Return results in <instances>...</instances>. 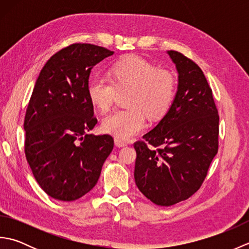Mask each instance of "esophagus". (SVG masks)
Here are the masks:
<instances>
[{
  "label": "esophagus",
  "mask_w": 249,
  "mask_h": 249,
  "mask_svg": "<svg viewBox=\"0 0 249 249\" xmlns=\"http://www.w3.org/2000/svg\"><path fill=\"white\" fill-rule=\"evenodd\" d=\"M114 143H115L116 146H119V147H123V146L127 145V142H125V141H123L122 139H119V138L114 139Z\"/></svg>",
  "instance_id": "34e87169"
}]
</instances>
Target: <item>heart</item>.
<instances>
[{
	"label": "heart",
	"mask_w": 249,
	"mask_h": 249,
	"mask_svg": "<svg viewBox=\"0 0 249 249\" xmlns=\"http://www.w3.org/2000/svg\"><path fill=\"white\" fill-rule=\"evenodd\" d=\"M109 79L94 77L89 82L88 96L99 112L112 107L118 93L128 92L126 107L108 115L103 121L106 133L128 139L145 126V116L157 121L170 110L177 94L173 73L160 70L154 63L139 55H127L111 64Z\"/></svg>",
	"instance_id": "1"
}]
</instances>
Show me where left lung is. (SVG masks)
<instances>
[{"label": "left lung", "instance_id": "obj_1", "mask_svg": "<svg viewBox=\"0 0 249 249\" xmlns=\"http://www.w3.org/2000/svg\"><path fill=\"white\" fill-rule=\"evenodd\" d=\"M178 72L170 110L137 141L135 181L153 203L170 206L201 187L218 152L219 115L201 68L181 52L168 51Z\"/></svg>", "mask_w": 249, "mask_h": 249}]
</instances>
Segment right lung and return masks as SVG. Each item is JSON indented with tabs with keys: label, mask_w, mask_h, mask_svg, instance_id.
<instances>
[{
	"label": "right lung",
	"mask_w": 249,
	"mask_h": 249,
	"mask_svg": "<svg viewBox=\"0 0 249 249\" xmlns=\"http://www.w3.org/2000/svg\"><path fill=\"white\" fill-rule=\"evenodd\" d=\"M112 54L91 44L70 45L47 61L36 80L24 118V153L37 183L56 200L89 193L113 149L110 135L87 134L97 123L88 96L89 73Z\"/></svg>",
	"instance_id": "1"
}]
</instances>
